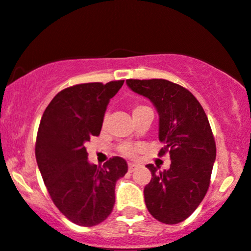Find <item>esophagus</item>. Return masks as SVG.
<instances>
[{"label": "esophagus", "mask_w": 251, "mask_h": 251, "mask_svg": "<svg viewBox=\"0 0 251 251\" xmlns=\"http://www.w3.org/2000/svg\"><path fill=\"white\" fill-rule=\"evenodd\" d=\"M135 169H137V165H135V164H129L128 165V172H133Z\"/></svg>", "instance_id": "obj_1"}]
</instances>
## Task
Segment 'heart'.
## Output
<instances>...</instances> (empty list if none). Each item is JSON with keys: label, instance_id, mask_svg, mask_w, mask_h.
<instances>
[{"label": "heart", "instance_id": "b5f03b06", "mask_svg": "<svg viewBox=\"0 0 251 251\" xmlns=\"http://www.w3.org/2000/svg\"><path fill=\"white\" fill-rule=\"evenodd\" d=\"M145 108H148V107H145V106H137V107L133 109V116L134 114L139 113V112H142L143 109H145ZM135 151H137V148L133 145H131V144H124V145L122 146V153L124 155H127V157H132V155H134Z\"/></svg>", "mask_w": 251, "mask_h": 251}]
</instances>
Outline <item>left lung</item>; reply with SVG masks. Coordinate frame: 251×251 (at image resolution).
I'll return each mask as SVG.
<instances>
[{
  "label": "left lung",
  "instance_id": "1",
  "mask_svg": "<svg viewBox=\"0 0 251 251\" xmlns=\"http://www.w3.org/2000/svg\"><path fill=\"white\" fill-rule=\"evenodd\" d=\"M128 88L153 103L159 116V142L171 165L152 174L144 189L146 208L155 220L177 224L189 217L209 189L216 160V144L205 112L186 88L163 79L126 80Z\"/></svg>",
  "mask_w": 251,
  "mask_h": 251
}]
</instances>
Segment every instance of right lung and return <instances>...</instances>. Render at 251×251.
Masks as SVG:
<instances>
[{
  "mask_svg": "<svg viewBox=\"0 0 251 251\" xmlns=\"http://www.w3.org/2000/svg\"><path fill=\"white\" fill-rule=\"evenodd\" d=\"M124 80L68 87L53 98L40 123L37 166L56 208L81 226L101 223L113 210L116 183L127 163L113 157L103 165L88 162L86 143L98 137L111 98Z\"/></svg>",
  "mask_w": 251,
  "mask_h": 251,
  "instance_id": "right-lung-1",
  "label": "right lung"
}]
</instances>
